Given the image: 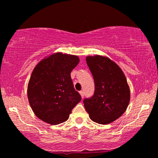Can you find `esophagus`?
Segmentation results:
<instances>
[{
    "mask_svg": "<svg viewBox=\"0 0 158 158\" xmlns=\"http://www.w3.org/2000/svg\"><path fill=\"white\" fill-rule=\"evenodd\" d=\"M79 94H81V98H84V95H85V94H84V92L83 91H80V92H79Z\"/></svg>",
    "mask_w": 158,
    "mask_h": 158,
    "instance_id": "esophagus-1",
    "label": "esophagus"
}]
</instances>
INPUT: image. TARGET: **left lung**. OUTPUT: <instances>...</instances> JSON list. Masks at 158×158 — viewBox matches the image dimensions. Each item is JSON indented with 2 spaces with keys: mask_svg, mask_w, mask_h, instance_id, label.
<instances>
[{
  "mask_svg": "<svg viewBox=\"0 0 158 158\" xmlns=\"http://www.w3.org/2000/svg\"><path fill=\"white\" fill-rule=\"evenodd\" d=\"M93 76L94 93L84 100V106L92 121L108 124L121 117L130 101V88L121 69L106 56L86 58Z\"/></svg>",
  "mask_w": 158,
  "mask_h": 158,
  "instance_id": "8db88e82",
  "label": "left lung"
}]
</instances>
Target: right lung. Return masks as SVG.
<instances>
[{"label":"right lung","instance_id":"obj_1","mask_svg":"<svg viewBox=\"0 0 158 158\" xmlns=\"http://www.w3.org/2000/svg\"><path fill=\"white\" fill-rule=\"evenodd\" d=\"M79 62L77 56L55 53L33 69L27 87L29 105L36 116L50 125L69 119L81 95L73 87L71 72Z\"/></svg>","mask_w":158,"mask_h":158}]
</instances>
